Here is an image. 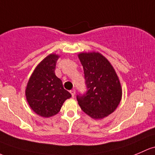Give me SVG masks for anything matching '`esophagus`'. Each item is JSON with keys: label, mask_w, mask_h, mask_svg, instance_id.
I'll list each match as a JSON object with an SVG mask.
<instances>
[{"label": "esophagus", "mask_w": 155, "mask_h": 155, "mask_svg": "<svg viewBox=\"0 0 155 155\" xmlns=\"http://www.w3.org/2000/svg\"><path fill=\"white\" fill-rule=\"evenodd\" d=\"M70 92H71V95H72V97H74L75 94H76V91H75L74 89H73V90H71V91H70Z\"/></svg>", "instance_id": "1"}]
</instances>
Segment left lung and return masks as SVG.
<instances>
[{"label": "left lung", "instance_id": "left-lung-1", "mask_svg": "<svg viewBox=\"0 0 155 155\" xmlns=\"http://www.w3.org/2000/svg\"><path fill=\"white\" fill-rule=\"evenodd\" d=\"M84 69L87 91L76 96L81 109L94 119L114 111L122 98V89L114 69L99 53L79 54Z\"/></svg>", "mask_w": 155, "mask_h": 155}]
</instances>
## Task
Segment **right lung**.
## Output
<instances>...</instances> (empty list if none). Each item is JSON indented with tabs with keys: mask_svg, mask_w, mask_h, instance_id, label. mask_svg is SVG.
Returning a JSON list of instances; mask_svg holds the SVG:
<instances>
[{
	"mask_svg": "<svg viewBox=\"0 0 155 155\" xmlns=\"http://www.w3.org/2000/svg\"><path fill=\"white\" fill-rule=\"evenodd\" d=\"M58 56L50 54L36 67L27 84L26 97L31 108L44 117L58 113L63 103L71 94L63 87L55 74Z\"/></svg>",
	"mask_w": 155,
	"mask_h": 155,
	"instance_id": "1",
	"label": "right lung"
}]
</instances>
